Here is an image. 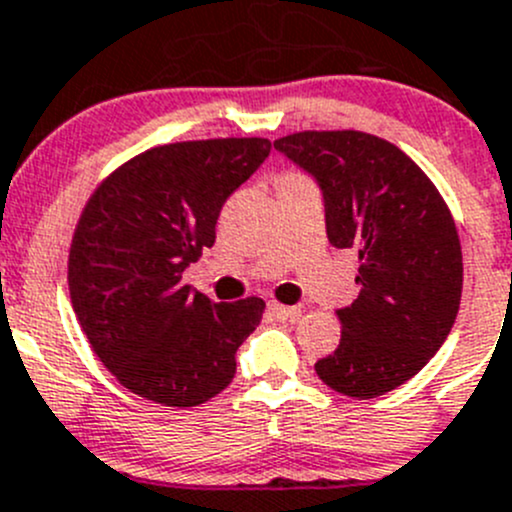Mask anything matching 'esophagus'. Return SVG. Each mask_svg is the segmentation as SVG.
I'll return each mask as SVG.
<instances>
[{"instance_id": "1", "label": "esophagus", "mask_w": 512, "mask_h": 512, "mask_svg": "<svg viewBox=\"0 0 512 512\" xmlns=\"http://www.w3.org/2000/svg\"><path fill=\"white\" fill-rule=\"evenodd\" d=\"M268 311H271V316L278 318V321H296L303 313L298 306H283V303H268Z\"/></svg>"}]
</instances>
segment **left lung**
Listing matches in <instances>:
<instances>
[{
  "label": "left lung",
  "mask_w": 512,
  "mask_h": 512,
  "mask_svg": "<svg viewBox=\"0 0 512 512\" xmlns=\"http://www.w3.org/2000/svg\"><path fill=\"white\" fill-rule=\"evenodd\" d=\"M318 181L326 234L358 254L356 301L338 308L341 343L316 363L328 388L376 398L403 386L453 328L463 254L450 209L421 166L363 131H298L273 141Z\"/></svg>",
  "instance_id": "8db88e82"
}]
</instances>
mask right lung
Returning a JSON list of instances; mask_svg holds the SVG:
<instances>
[{
    "label": "right lung",
    "mask_w": 512,
    "mask_h": 512,
    "mask_svg": "<svg viewBox=\"0 0 512 512\" xmlns=\"http://www.w3.org/2000/svg\"><path fill=\"white\" fill-rule=\"evenodd\" d=\"M271 141L154 146L111 171L86 201L69 249V296L116 381L146 401L191 408L224 391L266 303H214L181 281L211 249L221 206Z\"/></svg>",
    "instance_id": "add662e5"
}]
</instances>
